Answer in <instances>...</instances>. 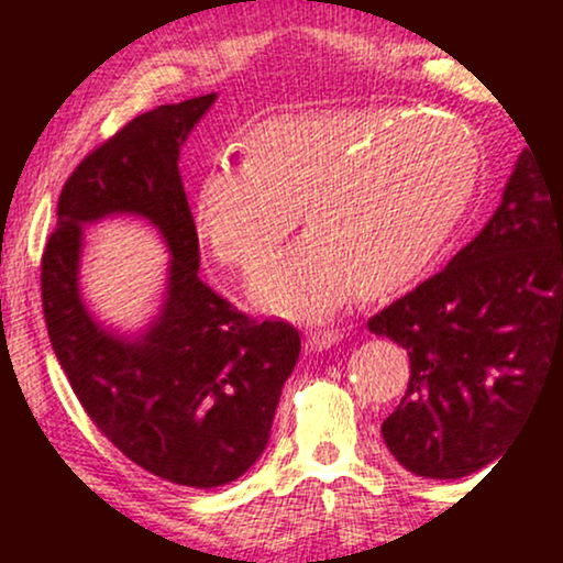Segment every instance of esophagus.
I'll return each mask as SVG.
<instances>
[{
    "mask_svg": "<svg viewBox=\"0 0 563 563\" xmlns=\"http://www.w3.org/2000/svg\"><path fill=\"white\" fill-rule=\"evenodd\" d=\"M341 339H344V335H341L339 328H314V331L307 333V346L312 349V352H325V349L339 344Z\"/></svg>",
    "mask_w": 563,
    "mask_h": 563,
    "instance_id": "1",
    "label": "esophagus"
}]
</instances>
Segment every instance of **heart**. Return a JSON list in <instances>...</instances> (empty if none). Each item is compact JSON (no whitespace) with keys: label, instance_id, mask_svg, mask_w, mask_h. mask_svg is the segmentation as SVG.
I'll list each match as a JSON object with an SVG mask.
<instances>
[{"label":"heart","instance_id":"obj_1","mask_svg":"<svg viewBox=\"0 0 563 563\" xmlns=\"http://www.w3.org/2000/svg\"><path fill=\"white\" fill-rule=\"evenodd\" d=\"M482 177L471 126L402 108L280 113L249 158L217 161L192 200L198 238L230 267H262L299 222L309 235L251 288L264 312L318 320L363 288L391 294L426 273Z\"/></svg>","mask_w":563,"mask_h":563}]
</instances>
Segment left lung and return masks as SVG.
<instances>
[{"label":"left lung","instance_id":"8db88e82","mask_svg":"<svg viewBox=\"0 0 563 563\" xmlns=\"http://www.w3.org/2000/svg\"><path fill=\"white\" fill-rule=\"evenodd\" d=\"M367 328L410 357L402 402L380 423L407 471L461 479L508 448L563 365V198L532 147L479 235Z\"/></svg>","mask_w":563,"mask_h":563}]
</instances>
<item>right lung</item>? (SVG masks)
Masks as SVG:
<instances>
[{"instance_id":"right-lung-1","label":"right lung","mask_w":563,"mask_h":563,"mask_svg":"<svg viewBox=\"0 0 563 563\" xmlns=\"http://www.w3.org/2000/svg\"><path fill=\"white\" fill-rule=\"evenodd\" d=\"M214 100L158 106L89 153L63 185L42 256L47 333L87 416L129 461L196 489L254 466L301 352L294 325L245 318L198 277L177 164ZM108 216L145 218L173 256L159 314L137 334L102 327L80 296L82 228Z\"/></svg>"}]
</instances>
